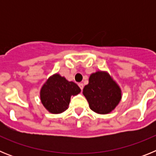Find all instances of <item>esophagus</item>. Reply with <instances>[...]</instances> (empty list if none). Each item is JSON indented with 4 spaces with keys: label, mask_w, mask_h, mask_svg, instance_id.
I'll list each match as a JSON object with an SVG mask.
<instances>
[{
    "label": "esophagus",
    "mask_w": 156,
    "mask_h": 156,
    "mask_svg": "<svg viewBox=\"0 0 156 156\" xmlns=\"http://www.w3.org/2000/svg\"><path fill=\"white\" fill-rule=\"evenodd\" d=\"M78 85H79V87H80V88L81 89V90H83V83H80Z\"/></svg>",
    "instance_id": "obj_1"
}]
</instances>
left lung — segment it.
Listing matches in <instances>:
<instances>
[{
	"mask_svg": "<svg viewBox=\"0 0 156 156\" xmlns=\"http://www.w3.org/2000/svg\"><path fill=\"white\" fill-rule=\"evenodd\" d=\"M83 95L90 109L99 114L112 111L121 98V90L106 73L97 72L90 75L89 83L83 88Z\"/></svg>",
	"mask_w": 156,
	"mask_h": 156,
	"instance_id": "obj_1",
	"label": "left lung"
}]
</instances>
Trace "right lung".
<instances>
[{
	"instance_id": "obj_1",
	"label": "right lung",
	"mask_w": 156,
	"mask_h": 156,
	"mask_svg": "<svg viewBox=\"0 0 156 156\" xmlns=\"http://www.w3.org/2000/svg\"><path fill=\"white\" fill-rule=\"evenodd\" d=\"M80 92L74 82L55 74L48 80L41 90V102L48 111L54 114L62 113L68 108L72 95Z\"/></svg>"
}]
</instances>
